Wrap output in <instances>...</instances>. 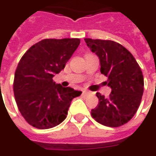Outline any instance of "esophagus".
I'll return each instance as SVG.
<instances>
[{
	"label": "esophagus",
	"instance_id": "34e87169",
	"mask_svg": "<svg viewBox=\"0 0 156 156\" xmlns=\"http://www.w3.org/2000/svg\"><path fill=\"white\" fill-rule=\"evenodd\" d=\"M90 94V93L89 92H87V91H83V94H82V95L83 96V97H86V96H88V95Z\"/></svg>",
	"mask_w": 156,
	"mask_h": 156
}]
</instances>
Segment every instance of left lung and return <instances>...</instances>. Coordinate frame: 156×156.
<instances>
[{"mask_svg": "<svg viewBox=\"0 0 156 156\" xmlns=\"http://www.w3.org/2000/svg\"><path fill=\"white\" fill-rule=\"evenodd\" d=\"M87 46L98 55L100 72L108 77L111 88L108 98L97 93L99 103L91 115L99 124L119 127L134 117L144 92V77L130 51L111 40L84 38Z\"/></svg>", "mask_w": 156, "mask_h": 156, "instance_id": "8db88e82", "label": "left lung"}]
</instances>
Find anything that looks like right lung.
Masks as SVG:
<instances>
[{
  "label": "right lung",
  "instance_id": "obj_1",
  "mask_svg": "<svg viewBox=\"0 0 156 156\" xmlns=\"http://www.w3.org/2000/svg\"><path fill=\"white\" fill-rule=\"evenodd\" d=\"M80 43L79 38L43 39L29 48L16 69L13 92L25 120L40 129L64 120L73 98L81 91L56 84L52 78L65 68Z\"/></svg>",
  "mask_w": 156,
  "mask_h": 156
}]
</instances>
